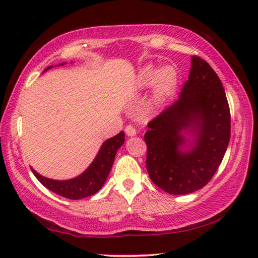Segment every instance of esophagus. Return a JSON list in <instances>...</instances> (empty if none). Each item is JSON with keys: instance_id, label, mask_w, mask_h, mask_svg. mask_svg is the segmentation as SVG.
I'll use <instances>...</instances> for the list:
<instances>
[{"instance_id": "esophagus-1", "label": "esophagus", "mask_w": 258, "mask_h": 258, "mask_svg": "<svg viewBox=\"0 0 258 258\" xmlns=\"http://www.w3.org/2000/svg\"><path fill=\"white\" fill-rule=\"evenodd\" d=\"M125 133L127 137H134V135H137V130H135L134 126L128 125L125 127Z\"/></svg>"}]
</instances>
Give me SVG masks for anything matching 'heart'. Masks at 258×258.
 Wrapping results in <instances>:
<instances>
[{
	"label": "heart",
	"instance_id": "b5f03b06",
	"mask_svg": "<svg viewBox=\"0 0 258 258\" xmlns=\"http://www.w3.org/2000/svg\"><path fill=\"white\" fill-rule=\"evenodd\" d=\"M177 81V72L173 66L161 68L146 66L138 74L137 89L147 90L152 86L151 106L159 108L175 92Z\"/></svg>",
	"mask_w": 258,
	"mask_h": 258
}]
</instances>
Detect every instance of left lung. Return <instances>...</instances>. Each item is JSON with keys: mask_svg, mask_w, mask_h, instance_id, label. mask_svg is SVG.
Returning <instances> with one entry per match:
<instances>
[{"mask_svg": "<svg viewBox=\"0 0 258 258\" xmlns=\"http://www.w3.org/2000/svg\"><path fill=\"white\" fill-rule=\"evenodd\" d=\"M147 171L171 195H187L212 180L225 155L231 116L222 82L206 61L191 58L175 102L148 124Z\"/></svg>", "mask_w": 258, "mask_h": 258, "instance_id": "8db88e82", "label": "left lung"}]
</instances>
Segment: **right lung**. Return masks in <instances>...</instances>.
<instances>
[{
  "instance_id": "1",
  "label": "right lung",
  "mask_w": 258,
  "mask_h": 258,
  "mask_svg": "<svg viewBox=\"0 0 258 258\" xmlns=\"http://www.w3.org/2000/svg\"><path fill=\"white\" fill-rule=\"evenodd\" d=\"M64 63L66 62L60 63V66ZM52 67L53 66L47 67L45 72ZM124 141L125 134L123 131L115 137L106 140L89 167L78 176L69 178V180H52V178L38 174L33 167H30V169L43 185L56 195L73 200L90 197V196L97 194L104 184L109 173L111 171L116 152L123 146Z\"/></svg>"
}]
</instances>
